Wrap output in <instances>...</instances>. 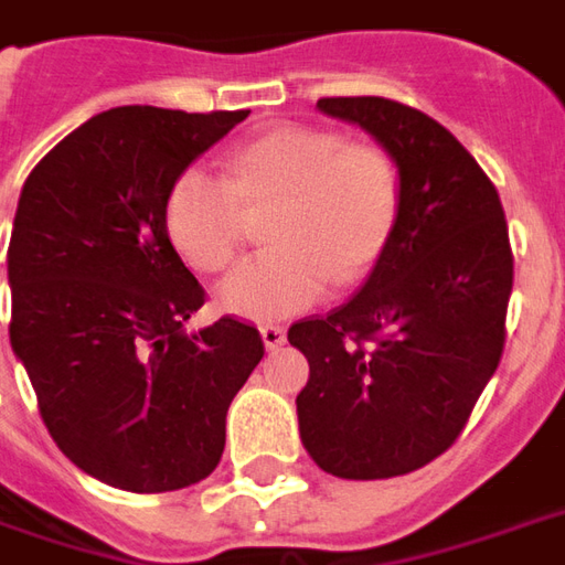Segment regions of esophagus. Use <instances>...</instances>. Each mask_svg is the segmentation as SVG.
<instances>
[{"instance_id": "esophagus-1", "label": "esophagus", "mask_w": 565, "mask_h": 565, "mask_svg": "<svg viewBox=\"0 0 565 565\" xmlns=\"http://www.w3.org/2000/svg\"><path fill=\"white\" fill-rule=\"evenodd\" d=\"M259 333H263V342H266L269 351H278L287 342V333H284V327H278V323H266Z\"/></svg>"}]
</instances>
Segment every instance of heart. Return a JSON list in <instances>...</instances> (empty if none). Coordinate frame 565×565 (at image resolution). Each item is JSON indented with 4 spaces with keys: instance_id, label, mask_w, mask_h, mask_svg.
Instances as JSON below:
<instances>
[{
    "instance_id": "1",
    "label": "heart",
    "mask_w": 565,
    "mask_h": 565,
    "mask_svg": "<svg viewBox=\"0 0 565 565\" xmlns=\"http://www.w3.org/2000/svg\"><path fill=\"white\" fill-rule=\"evenodd\" d=\"M263 254L244 259L216 302L266 323L311 309L330 278L358 281L388 242L397 216V173L370 143L323 128L284 125L228 156L226 180L201 164L173 177L164 228L192 269L216 275L232 263L244 214H263Z\"/></svg>"
}]
</instances>
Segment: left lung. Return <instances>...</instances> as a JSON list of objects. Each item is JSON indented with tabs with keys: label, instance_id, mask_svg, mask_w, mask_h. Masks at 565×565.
<instances>
[{
	"label": "left lung",
	"instance_id": "left-lung-1",
	"mask_svg": "<svg viewBox=\"0 0 565 565\" xmlns=\"http://www.w3.org/2000/svg\"><path fill=\"white\" fill-rule=\"evenodd\" d=\"M401 173L397 220L364 287L287 330L309 358L299 434L327 475L382 480L447 452L502 361L514 254L502 201L475 156L413 106L321 97Z\"/></svg>",
	"mask_w": 565,
	"mask_h": 565
}]
</instances>
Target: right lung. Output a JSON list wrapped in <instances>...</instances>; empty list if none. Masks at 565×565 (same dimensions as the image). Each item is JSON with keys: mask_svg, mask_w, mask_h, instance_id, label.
<instances>
[{"mask_svg": "<svg viewBox=\"0 0 565 565\" xmlns=\"http://www.w3.org/2000/svg\"><path fill=\"white\" fill-rule=\"evenodd\" d=\"M247 113L116 106L88 118L23 183L11 244V349L39 416L85 475L171 492L214 471L226 413L259 358L232 315L186 333L204 287L164 228L173 177Z\"/></svg>", "mask_w": 565, "mask_h": 565, "instance_id": "1", "label": "right lung"}]
</instances>
